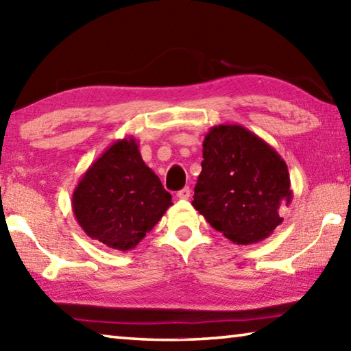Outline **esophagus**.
<instances>
[{"mask_svg":"<svg viewBox=\"0 0 351 351\" xmlns=\"http://www.w3.org/2000/svg\"><path fill=\"white\" fill-rule=\"evenodd\" d=\"M190 193H192V190H190L189 187H184V189L180 190V192L176 193V197L180 198V199H189L190 198Z\"/></svg>","mask_w":351,"mask_h":351,"instance_id":"1","label":"esophagus"}]
</instances>
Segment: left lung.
<instances>
[{"label":"left lung","instance_id":"obj_1","mask_svg":"<svg viewBox=\"0 0 351 351\" xmlns=\"http://www.w3.org/2000/svg\"><path fill=\"white\" fill-rule=\"evenodd\" d=\"M201 175L192 206L213 229L237 245L269 237L293 198L287 162L241 125H215L203 142Z\"/></svg>","mask_w":351,"mask_h":351}]
</instances>
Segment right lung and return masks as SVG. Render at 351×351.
Masks as SVG:
<instances>
[{
    "mask_svg": "<svg viewBox=\"0 0 351 351\" xmlns=\"http://www.w3.org/2000/svg\"><path fill=\"white\" fill-rule=\"evenodd\" d=\"M170 206L171 195L142 161L132 136L106 148L73 193V212L80 228L116 251L138 246Z\"/></svg>",
    "mask_w": 351,
    "mask_h": 351,
    "instance_id": "1",
    "label": "right lung"
}]
</instances>
